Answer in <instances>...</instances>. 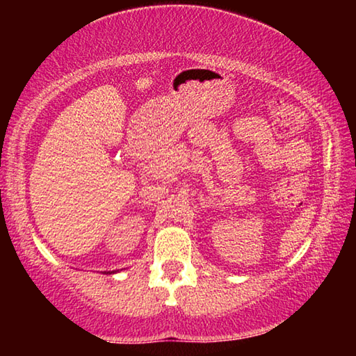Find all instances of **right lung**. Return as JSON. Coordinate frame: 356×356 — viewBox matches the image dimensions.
Returning a JSON list of instances; mask_svg holds the SVG:
<instances>
[{"label":"right lung","mask_w":356,"mask_h":356,"mask_svg":"<svg viewBox=\"0 0 356 356\" xmlns=\"http://www.w3.org/2000/svg\"><path fill=\"white\" fill-rule=\"evenodd\" d=\"M106 275H113V273H118V270H113V272H105Z\"/></svg>","instance_id":"1"}]
</instances>
